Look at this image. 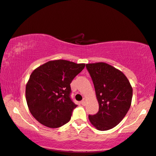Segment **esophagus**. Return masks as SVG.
Wrapping results in <instances>:
<instances>
[{
	"label": "esophagus",
	"instance_id": "1",
	"mask_svg": "<svg viewBox=\"0 0 156 156\" xmlns=\"http://www.w3.org/2000/svg\"><path fill=\"white\" fill-rule=\"evenodd\" d=\"M85 103H86V98H83V99L82 100V101H81V104H82V105H85Z\"/></svg>",
	"mask_w": 156,
	"mask_h": 156
}]
</instances>
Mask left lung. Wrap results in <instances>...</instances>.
<instances>
[{"label": "left lung", "mask_w": 156, "mask_h": 156, "mask_svg": "<svg viewBox=\"0 0 156 156\" xmlns=\"http://www.w3.org/2000/svg\"><path fill=\"white\" fill-rule=\"evenodd\" d=\"M94 85L99 110L89 119L96 129L108 130L118 125L131 105L133 88L124 74L105 62L86 65Z\"/></svg>", "instance_id": "left-lung-1"}]
</instances>
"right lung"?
<instances>
[{
	"label": "right lung",
	"mask_w": 156,
	"mask_h": 156,
	"mask_svg": "<svg viewBox=\"0 0 156 156\" xmlns=\"http://www.w3.org/2000/svg\"><path fill=\"white\" fill-rule=\"evenodd\" d=\"M85 66V64L58 60L34 69L26 84V98L35 119L53 128L69 122L77 107L70 98V84Z\"/></svg>",
	"instance_id": "1"
}]
</instances>
